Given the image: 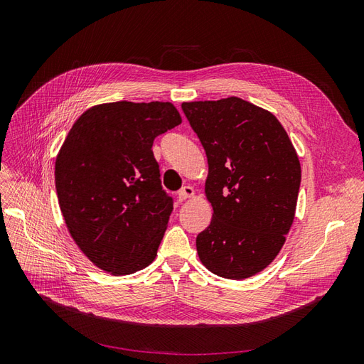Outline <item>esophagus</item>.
I'll return each instance as SVG.
<instances>
[{"mask_svg":"<svg viewBox=\"0 0 364 364\" xmlns=\"http://www.w3.org/2000/svg\"><path fill=\"white\" fill-rule=\"evenodd\" d=\"M193 194H194L193 186L186 185V186H182V188L178 191V199H179V202H183V200L188 199V197H191Z\"/></svg>","mask_w":364,"mask_h":364,"instance_id":"esophagus-1","label":"esophagus"}]
</instances>
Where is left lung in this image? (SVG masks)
<instances>
[{
	"instance_id": "left-lung-1",
	"label": "left lung",
	"mask_w": 364,
	"mask_h": 364,
	"mask_svg": "<svg viewBox=\"0 0 364 364\" xmlns=\"http://www.w3.org/2000/svg\"><path fill=\"white\" fill-rule=\"evenodd\" d=\"M206 151L214 214L196 238L203 266L228 279L252 277L278 255L294 218L301 164L273 114L238 97L182 103Z\"/></svg>"
}]
</instances>
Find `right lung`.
Masks as SVG:
<instances>
[{
    "label": "right lung",
    "instance_id": "add662e5",
    "mask_svg": "<svg viewBox=\"0 0 364 364\" xmlns=\"http://www.w3.org/2000/svg\"><path fill=\"white\" fill-rule=\"evenodd\" d=\"M171 103L115 102L87 109L56 159L60 211L97 267L130 274L155 259L173 211L153 141L179 126Z\"/></svg>",
    "mask_w": 364,
    "mask_h": 364
}]
</instances>
